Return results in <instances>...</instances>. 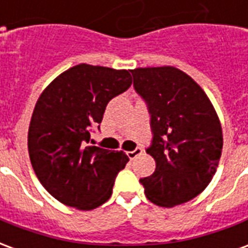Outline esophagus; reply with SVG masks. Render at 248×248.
I'll return each mask as SVG.
<instances>
[{"label":"esophagus","mask_w":248,"mask_h":248,"mask_svg":"<svg viewBox=\"0 0 248 248\" xmlns=\"http://www.w3.org/2000/svg\"><path fill=\"white\" fill-rule=\"evenodd\" d=\"M142 153H143V150H142V149H140V147H137V149H135V150L129 151V153H127V156H129L130 159H131V161H133V159H135V158H137V156H140V154H142Z\"/></svg>","instance_id":"obj_1"}]
</instances>
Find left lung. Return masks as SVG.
<instances>
[{
    "mask_svg": "<svg viewBox=\"0 0 248 248\" xmlns=\"http://www.w3.org/2000/svg\"><path fill=\"white\" fill-rule=\"evenodd\" d=\"M131 74L151 117L146 153L155 159V171L140 179L146 197L162 207L188 202L211 182L220 159L217 111L202 87L177 67H138Z\"/></svg>",
    "mask_w": 248,
    "mask_h": 248,
    "instance_id": "1",
    "label": "left lung"
}]
</instances>
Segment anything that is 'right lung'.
<instances>
[{
    "instance_id": "1",
    "label": "right lung",
    "mask_w": 248,
    "mask_h": 248,
    "mask_svg": "<svg viewBox=\"0 0 248 248\" xmlns=\"http://www.w3.org/2000/svg\"><path fill=\"white\" fill-rule=\"evenodd\" d=\"M130 86V71L79 63L42 92L30 121L28 149L35 175L57 201L93 210L111 197L115 177L129 158L124 151L86 143L108 103Z\"/></svg>"
}]
</instances>
